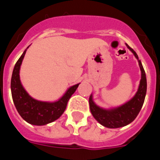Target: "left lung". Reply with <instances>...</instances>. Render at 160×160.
I'll use <instances>...</instances> for the list:
<instances>
[{
  "label": "left lung",
  "instance_id": "1",
  "mask_svg": "<svg viewBox=\"0 0 160 160\" xmlns=\"http://www.w3.org/2000/svg\"><path fill=\"white\" fill-rule=\"evenodd\" d=\"M128 49L135 55L138 62V65L141 70V80L138 86V91L135 96L124 103L123 105L116 108L103 109L99 107L93 101L92 94L90 96L89 103L91 114L98 122L102 126L108 128H118L125 127L133 122L138 114L143 105L144 99L147 93V78L146 73L144 71L141 61L138 59V55L133 49H131L128 44H126Z\"/></svg>",
  "mask_w": 160,
  "mask_h": 160
}]
</instances>
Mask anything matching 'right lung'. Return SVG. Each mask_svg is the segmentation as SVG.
I'll use <instances>...</instances> for the list:
<instances>
[{
    "label": "right lung",
    "instance_id": "right-lung-1",
    "mask_svg": "<svg viewBox=\"0 0 160 160\" xmlns=\"http://www.w3.org/2000/svg\"><path fill=\"white\" fill-rule=\"evenodd\" d=\"M27 49L23 52L13 68L11 78L12 100L17 111L26 122L32 125H46L57 120L64 113L68 101L72 94L75 92L79 83L70 87L64 95L56 102H42L32 98L24 89L19 75L21 65Z\"/></svg>",
    "mask_w": 160,
    "mask_h": 160
}]
</instances>
